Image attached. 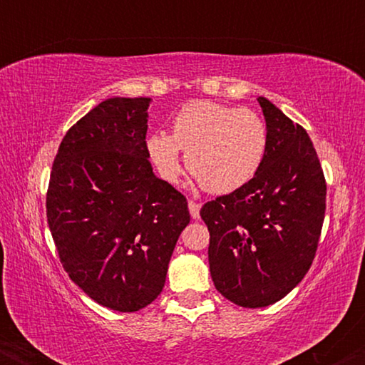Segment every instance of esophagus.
<instances>
[{"label": "esophagus", "mask_w": 365, "mask_h": 365, "mask_svg": "<svg viewBox=\"0 0 365 365\" xmlns=\"http://www.w3.org/2000/svg\"><path fill=\"white\" fill-rule=\"evenodd\" d=\"M188 211H190V216L194 217V220H199V216H200V204L199 202H194V200H188Z\"/></svg>", "instance_id": "esophagus-1"}]
</instances>
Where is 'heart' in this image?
I'll list each match as a JSON object with an SVG mask.
<instances>
[{"mask_svg":"<svg viewBox=\"0 0 365 365\" xmlns=\"http://www.w3.org/2000/svg\"><path fill=\"white\" fill-rule=\"evenodd\" d=\"M187 168L212 194H228L249 183L267 150V128L252 110L212 101L188 103L171 125V135L148 137V153L158 173L175 183Z\"/></svg>","mask_w":365,"mask_h":365,"instance_id":"heart-1","label":"heart"}]
</instances>
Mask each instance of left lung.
Returning <instances> with one entry per match:
<instances>
[{
    "instance_id": "1",
    "label": "left lung",
    "mask_w": 365,
    "mask_h": 365,
    "mask_svg": "<svg viewBox=\"0 0 365 365\" xmlns=\"http://www.w3.org/2000/svg\"><path fill=\"white\" fill-rule=\"evenodd\" d=\"M267 150L257 175L200 209L207 225L216 290L247 309L266 307L297 287L316 255L326 211V182L312 140L259 96Z\"/></svg>"
}]
</instances>
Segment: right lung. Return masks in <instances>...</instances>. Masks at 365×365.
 <instances>
[{
    "instance_id": "right-lung-1",
    "label": "right lung",
    "mask_w": 365,
    "mask_h": 365,
    "mask_svg": "<svg viewBox=\"0 0 365 365\" xmlns=\"http://www.w3.org/2000/svg\"><path fill=\"white\" fill-rule=\"evenodd\" d=\"M150 98H110L63 137L46 211L70 279L103 307L135 312L163 292L187 199L149 163Z\"/></svg>"
}]
</instances>
